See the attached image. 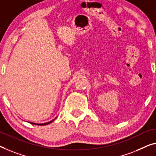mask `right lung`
Wrapping results in <instances>:
<instances>
[{
  "label": "right lung",
  "mask_w": 156,
  "mask_h": 156,
  "mask_svg": "<svg viewBox=\"0 0 156 156\" xmlns=\"http://www.w3.org/2000/svg\"><path fill=\"white\" fill-rule=\"evenodd\" d=\"M55 120V119H54ZM54 120H51V121H50V122H45V123H43V124H37V123H34V122H30V123H31V124H33V125H48V124H50V123H51L52 122H53L54 121Z\"/></svg>",
  "instance_id": "obj_1"
}]
</instances>
